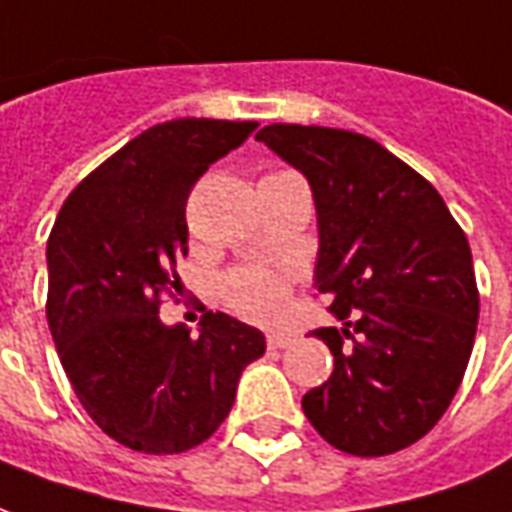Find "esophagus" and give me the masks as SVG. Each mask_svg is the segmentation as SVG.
Returning a JSON list of instances; mask_svg holds the SVG:
<instances>
[{"mask_svg":"<svg viewBox=\"0 0 512 512\" xmlns=\"http://www.w3.org/2000/svg\"><path fill=\"white\" fill-rule=\"evenodd\" d=\"M296 341V335H291V332H268V349H285V346H291V343Z\"/></svg>","mask_w":512,"mask_h":512,"instance_id":"esophagus-1","label":"esophagus"}]
</instances>
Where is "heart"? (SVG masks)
<instances>
[{"mask_svg":"<svg viewBox=\"0 0 512 512\" xmlns=\"http://www.w3.org/2000/svg\"><path fill=\"white\" fill-rule=\"evenodd\" d=\"M221 296L238 316L257 324H274L288 313L291 280L274 268H235L221 280Z\"/></svg>","mask_w":512,"mask_h":512,"instance_id":"heart-1","label":"heart"}]
</instances>
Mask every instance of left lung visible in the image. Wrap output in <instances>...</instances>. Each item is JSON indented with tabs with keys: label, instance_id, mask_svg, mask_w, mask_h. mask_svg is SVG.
I'll use <instances>...</instances> for the list:
<instances>
[{
	"label": "left lung",
	"instance_id": "1",
	"mask_svg": "<svg viewBox=\"0 0 512 512\" xmlns=\"http://www.w3.org/2000/svg\"><path fill=\"white\" fill-rule=\"evenodd\" d=\"M257 141L313 188L316 288L341 321L313 330L335 368L302 410L346 455H393L438 424L466 374L480 318L466 232L430 182L360 132L268 124Z\"/></svg>",
	"mask_w": 512,
	"mask_h": 512
}]
</instances>
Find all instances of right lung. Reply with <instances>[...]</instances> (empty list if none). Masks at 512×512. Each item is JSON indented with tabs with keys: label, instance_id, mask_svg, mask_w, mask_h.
Returning <instances> with one entry per match:
<instances>
[{
	"label": "right lung",
	"instance_id": "add662e5",
	"mask_svg": "<svg viewBox=\"0 0 512 512\" xmlns=\"http://www.w3.org/2000/svg\"><path fill=\"white\" fill-rule=\"evenodd\" d=\"M255 121L174 119L124 144L74 188L46 241V321L96 427L144 455H180L230 416L263 332L207 310L199 335L160 321L182 293L185 205L196 180Z\"/></svg>",
	"mask_w": 512,
	"mask_h": 512
}]
</instances>
